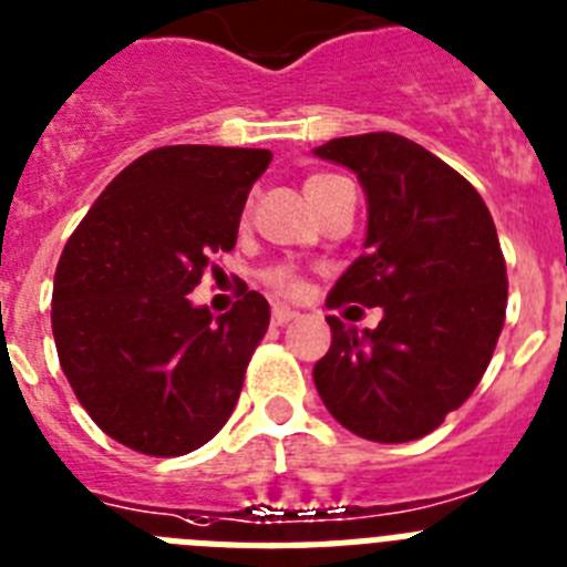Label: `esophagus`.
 Listing matches in <instances>:
<instances>
[{
	"label": "esophagus",
	"mask_w": 567,
	"mask_h": 567,
	"mask_svg": "<svg viewBox=\"0 0 567 567\" xmlns=\"http://www.w3.org/2000/svg\"><path fill=\"white\" fill-rule=\"evenodd\" d=\"M270 317H274V324H285V322H290V319H297L299 313L290 311V308H285V305H274V313H270Z\"/></svg>",
	"instance_id": "1"
}]
</instances>
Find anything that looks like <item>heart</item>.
<instances>
[{
    "instance_id": "b5f03b06",
    "label": "heart",
    "mask_w": 567,
    "mask_h": 567,
    "mask_svg": "<svg viewBox=\"0 0 567 567\" xmlns=\"http://www.w3.org/2000/svg\"><path fill=\"white\" fill-rule=\"evenodd\" d=\"M331 179H337V176H328V174L311 176V179L305 182V194H311V190H317L319 185H324V182H331ZM265 282H268L270 288L282 290V293H297L299 290V277L290 268H270L268 274H265Z\"/></svg>"
}]
</instances>
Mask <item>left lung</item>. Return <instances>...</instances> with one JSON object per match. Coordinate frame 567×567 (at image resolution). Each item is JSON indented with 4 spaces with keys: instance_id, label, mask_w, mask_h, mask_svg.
Masks as SVG:
<instances>
[{
    "instance_id": "obj_1",
    "label": "left lung",
    "mask_w": 567,
    "mask_h": 567,
    "mask_svg": "<svg viewBox=\"0 0 567 567\" xmlns=\"http://www.w3.org/2000/svg\"><path fill=\"white\" fill-rule=\"evenodd\" d=\"M317 156L368 196L365 254L328 293L382 308L373 331L339 317L313 382L333 420L371 442L422 440L474 393L505 324L508 277L488 205L451 165L400 134L342 136Z\"/></svg>"
}]
</instances>
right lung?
<instances>
[{"label":"right lung","mask_w":567,"mask_h":567,"mask_svg":"<svg viewBox=\"0 0 567 567\" xmlns=\"http://www.w3.org/2000/svg\"><path fill=\"white\" fill-rule=\"evenodd\" d=\"M270 151L167 145L102 190L59 256V365L91 420L125 447L182 456L223 431L270 308L245 288L214 317L188 299L210 256L234 250Z\"/></svg>","instance_id":"right-lung-1"}]
</instances>
